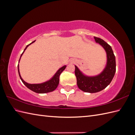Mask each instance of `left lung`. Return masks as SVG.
<instances>
[{"label":"left lung","instance_id":"8db88e82","mask_svg":"<svg viewBox=\"0 0 135 135\" xmlns=\"http://www.w3.org/2000/svg\"><path fill=\"white\" fill-rule=\"evenodd\" d=\"M95 42L100 44L107 53V62L100 74L89 76L85 75L76 66L75 74L78 88L85 92L96 93L103 90L111 82L116 71L115 57L111 46L104 40L94 36Z\"/></svg>","mask_w":135,"mask_h":135}]
</instances>
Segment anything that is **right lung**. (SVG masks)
Returning a JSON list of instances; mask_svg holds the SVG:
<instances>
[{
    "label": "right lung",
    "instance_id": "right-lung-1",
    "mask_svg": "<svg viewBox=\"0 0 135 135\" xmlns=\"http://www.w3.org/2000/svg\"><path fill=\"white\" fill-rule=\"evenodd\" d=\"M35 40L34 41L32 42V43H31L30 44H28L27 46L26 47V48H25V50H24L23 52H22V54L21 55V57H20V60H19V62H20V59H21V56H22L23 52H25V51L26 50V48L28 47V46H30V45L32 43H33L34 42H35ZM18 74L20 76V79L22 80V83L25 84L26 86L28 88L30 89V90L32 91L33 92H35L36 93H48V92H51L54 91V90L56 89V88L57 87L58 85L59 84V77L60 74H61V73H62L64 70L66 68V65H65V66H62V68H60L59 70H57L55 74L53 76V77L51 79H50L48 81H45L44 83H39V84H29L26 81H24L23 80V79L21 78V75H20V70H19V65L18 64Z\"/></svg>",
    "mask_w": 135,
    "mask_h": 135
}]
</instances>
